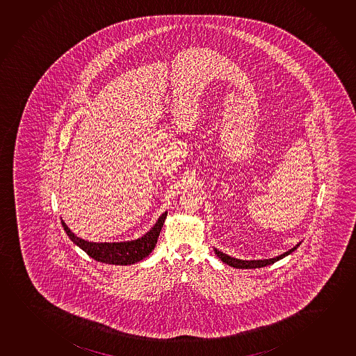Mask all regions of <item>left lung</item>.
I'll list each match as a JSON object with an SVG mask.
<instances>
[{"label":"left lung","mask_w":356,"mask_h":356,"mask_svg":"<svg viewBox=\"0 0 356 356\" xmlns=\"http://www.w3.org/2000/svg\"><path fill=\"white\" fill-rule=\"evenodd\" d=\"M300 244H301V243H298L297 245L293 246L289 252H284V254H281L279 257H273V259H263V260H241V259L229 257V255H227L225 252H219L216 248H214V252L217 254V257H218L223 263L229 265L232 268H257L271 265V264L276 263V261H279L281 259H284V257L290 255L291 252H295L296 249L300 246Z\"/></svg>","instance_id":"8db88e82"}]
</instances>
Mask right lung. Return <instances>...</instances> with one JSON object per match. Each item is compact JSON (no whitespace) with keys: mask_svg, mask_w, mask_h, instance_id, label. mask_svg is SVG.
Instances as JSON below:
<instances>
[{"mask_svg":"<svg viewBox=\"0 0 356 356\" xmlns=\"http://www.w3.org/2000/svg\"><path fill=\"white\" fill-rule=\"evenodd\" d=\"M166 216L168 212L161 214L153 228L142 238H138L136 241H120V243H93V241H83L81 238L75 236L63 220H61V225L72 243L76 244L79 248H81L82 250L86 252L88 257H92L93 260L99 263L112 264V265H131L140 261L153 252L158 241L160 230L164 225Z\"/></svg>","mask_w":356,"mask_h":356,"instance_id":"1","label":"right lung"}]
</instances>
